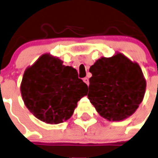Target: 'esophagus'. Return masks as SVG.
Returning a JSON list of instances; mask_svg holds the SVG:
<instances>
[{"label": "esophagus", "mask_w": 158, "mask_h": 158, "mask_svg": "<svg viewBox=\"0 0 158 158\" xmlns=\"http://www.w3.org/2000/svg\"><path fill=\"white\" fill-rule=\"evenodd\" d=\"M83 82H84V83H86V84H87V85H89V79H88V78H83Z\"/></svg>", "instance_id": "34e87169"}]
</instances>
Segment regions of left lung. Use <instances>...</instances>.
Here are the masks:
<instances>
[{"instance_id":"left-lung-1","label":"left lung","mask_w":158,"mask_h":158,"mask_svg":"<svg viewBox=\"0 0 158 158\" xmlns=\"http://www.w3.org/2000/svg\"><path fill=\"white\" fill-rule=\"evenodd\" d=\"M88 97L99 114L110 121L127 118L139 107L146 81L139 66L122 53L101 57L89 70Z\"/></svg>"}]
</instances>
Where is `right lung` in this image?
Instances as JSON below:
<instances>
[{
	"mask_svg": "<svg viewBox=\"0 0 158 158\" xmlns=\"http://www.w3.org/2000/svg\"><path fill=\"white\" fill-rule=\"evenodd\" d=\"M88 85L71 66L49 54L42 55L24 72L21 94L27 108L40 121L58 124L72 116Z\"/></svg>",
	"mask_w": 158,
	"mask_h": 158,
	"instance_id": "right-lung-1",
	"label": "right lung"
}]
</instances>
